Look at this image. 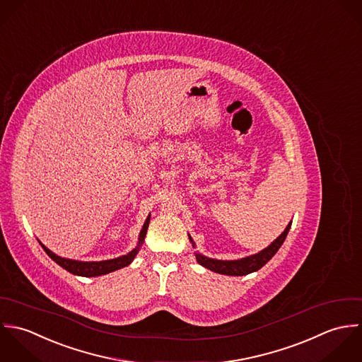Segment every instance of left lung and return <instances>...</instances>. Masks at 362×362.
Masks as SVG:
<instances>
[{
  "label": "left lung",
  "instance_id": "8db88e82",
  "mask_svg": "<svg viewBox=\"0 0 362 362\" xmlns=\"http://www.w3.org/2000/svg\"><path fill=\"white\" fill-rule=\"evenodd\" d=\"M291 223L289 222L287 225V228L284 229V232L269 246L266 247L264 250L259 252L257 255H253V256H249V257H245V259H240V260H230V262H225V260H216V259H209L206 256H202V255H196L197 257V262L211 270V272H216L219 274H225V276H246V274H250L253 272H257L259 269H262L276 253L277 250L281 247V245L284 243L287 235H288L289 228H291ZM192 240V238H190ZM193 242V240H192Z\"/></svg>",
  "mask_w": 362,
  "mask_h": 362
}]
</instances>
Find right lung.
Returning <instances> with one entry per match:
<instances>
[{"instance_id": "add662e5", "label": "right lung", "mask_w": 362, "mask_h": 362, "mask_svg": "<svg viewBox=\"0 0 362 362\" xmlns=\"http://www.w3.org/2000/svg\"><path fill=\"white\" fill-rule=\"evenodd\" d=\"M148 223H149V217L146 218L145 221L144 226L141 229V233H140V242H139V246L132 250L130 253L122 256V257H117V259H112V260H103V262H76V260H70V259H64V257H60L57 255H54L52 250H49L45 245H42V247L45 249V252L59 264L62 266L63 269H66L67 272L73 273L75 276H82V277H95V276H102V274H107V273H112L115 270H119V269H123L126 266H129L133 259L136 257V255L139 253V249L140 246L143 245L144 242L145 235H146V229H148Z\"/></svg>"}]
</instances>
